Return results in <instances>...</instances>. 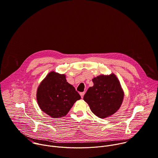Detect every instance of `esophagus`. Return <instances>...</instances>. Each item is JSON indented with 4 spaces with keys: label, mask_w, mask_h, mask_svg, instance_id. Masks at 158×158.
<instances>
[{
    "label": "esophagus",
    "mask_w": 158,
    "mask_h": 158,
    "mask_svg": "<svg viewBox=\"0 0 158 158\" xmlns=\"http://www.w3.org/2000/svg\"><path fill=\"white\" fill-rule=\"evenodd\" d=\"M84 94H85L84 92L80 93V95H81V98H83V97H84Z\"/></svg>",
    "instance_id": "esophagus-1"
}]
</instances>
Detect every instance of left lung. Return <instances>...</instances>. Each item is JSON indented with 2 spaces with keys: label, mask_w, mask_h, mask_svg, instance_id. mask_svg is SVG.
Wrapping results in <instances>:
<instances>
[{
  "label": "left lung",
  "mask_w": 158,
  "mask_h": 158,
  "mask_svg": "<svg viewBox=\"0 0 158 158\" xmlns=\"http://www.w3.org/2000/svg\"><path fill=\"white\" fill-rule=\"evenodd\" d=\"M94 85L88 89L84 100L92 113L100 118L115 114L120 107L123 92L115 74L101 75L92 79Z\"/></svg>",
  "instance_id": "obj_1"
}]
</instances>
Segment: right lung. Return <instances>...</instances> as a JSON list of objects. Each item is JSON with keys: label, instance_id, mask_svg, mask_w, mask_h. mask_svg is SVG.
Here are the masks:
<instances>
[{"label": "right lung", "instance_id": "right-lung-1", "mask_svg": "<svg viewBox=\"0 0 158 158\" xmlns=\"http://www.w3.org/2000/svg\"><path fill=\"white\" fill-rule=\"evenodd\" d=\"M36 98L42 111L52 118H59L66 115L81 96L66 81L64 74L52 71L39 85Z\"/></svg>", "mask_w": 158, "mask_h": 158}]
</instances>
